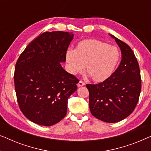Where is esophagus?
I'll return each mask as SVG.
<instances>
[{
  "instance_id": "34e87169",
  "label": "esophagus",
  "mask_w": 151,
  "mask_h": 151,
  "mask_svg": "<svg viewBox=\"0 0 151 151\" xmlns=\"http://www.w3.org/2000/svg\"><path fill=\"white\" fill-rule=\"evenodd\" d=\"M84 84H84L83 82H82V81H81V80H80V81H79V82H78V83L77 85H78V86H79V87H80V86H84Z\"/></svg>"
}]
</instances>
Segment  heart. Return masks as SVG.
Instances as JSON below:
<instances>
[{"label":"heart","mask_w":151,"mask_h":151,"mask_svg":"<svg viewBox=\"0 0 151 151\" xmlns=\"http://www.w3.org/2000/svg\"><path fill=\"white\" fill-rule=\"evenodd\" d=\"M120 54L116 47L95 39H85L78 43L75 50L65 54L70 73L86 71L93 81L102 82L111 77L119 63Z\"/></svg>","instance_id":"1"}]
</instances>
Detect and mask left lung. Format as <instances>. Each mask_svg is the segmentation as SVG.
<instances>
[{"label":"left lung","instance_id":"obj_1","mask_svg":"<svg viewBox=\"0 0 151 151\" xmlns=\"http://www.w3.org/2000/svg\"><path fill=\"white\" fill-rule=\"evenodd\" d=\"M121 49L119 67L110 78L97 84H86L89 92V109L97 119L115 123L131 115L139 100L142 87L139 67L129 45L115 38Z\"/></svg>","mask_w":151,"mask_h":151}]
</instances>
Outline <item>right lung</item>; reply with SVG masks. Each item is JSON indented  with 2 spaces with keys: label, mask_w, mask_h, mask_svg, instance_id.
Wrapping results in <instances>:
<instances>
[{
  "label": "right lung",
  "mask_w": 151,
  "mask_h": 151,
  "mask_svg": "<svg viewBox=\"0 0 151 151\" xmlns=\"http://www.w3.org/2000/svg\"><path fill=\"white\" fill-rule=\"evenodd\" d=\"M73 33L45 32L18 58L14 84L20 111L30 121L49 127L67 114L68 98L79 80L62 67Z\"/></svg>",
  "instance_id": "1"
}]
</instances>
